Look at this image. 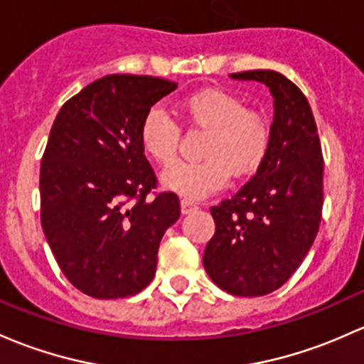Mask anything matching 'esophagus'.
Returning a JSON list of instances; mask_svg holds the SVG:
<instances>
[{"mask_svg":"<svg viewBox=\"0 0 364 364\" xmlns=\"http://www.w3.org/2000/svg\"><path fill=\"white\" fill-rule=\"evenodd\" d=\"M197 208H198V205L195 204V202L188 200V198H183V200H181V213H183V214L192 213V211H195V209H197Z\"/></svg>","mask_w":364,"mask_h":364,"instance_id":"1","label":"esophagus"}]
</instances>
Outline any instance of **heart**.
Returning <instances> with one entry per match:
<instances>
[{"instance_id": "heart-1", "label": "heart", "mask_w": 364, "mask_h": 364, "mask_svg": "<svg viewBox=\"0 0 364 364\" xmlns=\"http://www.w3.org/2000/svg\"><path fill=\"white\" fill-rule=\"evenodd\" d=\"M185 120L205 131L198 162H179L164 171L162 185L185 198L208 197L227 183L228 176L250 178L262 167L272 144V125L259 109L247 108L242 97L225 89L192 92L179 102ZM181 131L164 109L151 108L139 125L144 155L169 166L178 155Z\"/></svg>"}]
</instances>
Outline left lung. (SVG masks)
I'll list each match as a JSON object with an SVG mask.
<instances>
[{"instance_id": "1", "label": "left lung", "mask_w": 364, "mask_h": 364, "mask_svg": "<svg viewBox=\"0 0 364 364\" xmlns=\"http://www.w3.org/2000/svg\"><path fill=\"white\" fill-rule=\"evenodd\" d=\"M265 83L274 95L272 144L256 174L232 198L213 205L216 232L205 272L235 296H263L300 267L323 214V151L304 92L270 70L233 73Z\"/></svg>"}]
</instances>
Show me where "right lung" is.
Masks as SVG:
<instances>
[{
  "instance_id": "1",
  "label": "right lung",
  "mask_w": 364,
  "mask_h": 364,
  "mask_svg": "<svg viewBox=\"0 0 364 364\" xmlns=\"http://www.w3.org/2000/svg\"><path fill=\"white\" fill-rule=\"evenodd\" d=\"M176 83L108 75L64 102L40 167L41 227L68 281L92 298L143 291L179 198L156 193L139 144L144 114ZM153 194V198H148Z\"/></svg>"
}]
</instances>
